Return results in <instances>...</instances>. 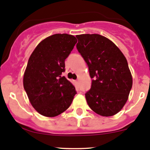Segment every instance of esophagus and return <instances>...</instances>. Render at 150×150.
I'll return each instance as SVG.
<instances>
[{
    "label": "esophagus",
    "mask_w": 150,
    "mask_h": 150,
    "mask_svg": "<svg viewBox=\"0 0 150 150\" xmlns=\"http://www.w3.org/2000/svg\"><path fill=\"white\" fill-rule=\"evenodd\" d=\"M75 83H76L77 86H78V83H79V81H75Z\"/></svg>",
    "instance_id": "obj_1"
}]
</instances>
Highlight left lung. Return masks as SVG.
Here are the masks:
<instances>
[{
	"label": "left lung",
	"mask_w": 150,
	"mask_h": 150,
	"mask_svg": "<svg viewBox=\"0 0 150 150\" xmlns=\"http://www.w3.org/2000/svg\"><path fill=\"white\" fill-rule=\"evenodd\" d=\"M76 38L77 50L92 78L90 89L85 93L89 107L102 116L117 114L132 86L127 59L113 42L100 35L83 34Z\"/></svg>",
	"instance_id": "obj_1"
}]
</instances>
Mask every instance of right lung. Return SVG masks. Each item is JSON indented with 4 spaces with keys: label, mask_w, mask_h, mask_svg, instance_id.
I'll list each match as a JSON object with an SVG mask.
<instances>
[{
    "label": "right lung",
    "mask_w": 150,
    "mask_h": 150,
    "mask_svg": "<svg viewBox=\"0 0 150 150\" xmlns=\"http://www.w3.org/2000/svg\"><path fill=\"white\" fill-rule=\"evenodd\" d=\"M77 43L75 36L54 34L42 40L30 55L23 87L31 104L40 115L54 117L69 107L75 88L64 76L65 60Z\"/></svg>",
    "instance_id": "1"
}]
</instances>
